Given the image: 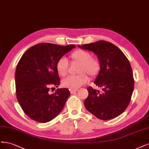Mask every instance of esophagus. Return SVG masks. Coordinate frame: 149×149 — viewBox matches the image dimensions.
Wrapping results in <instances>:
<instances>
[{
	"mask_svg": "<svg viewBox=\"0 0 149 149\" xmlns=\"http://www.w3.org/2000/svg\"><path fill=\"white\" fill-rule=\"evenodd\" d=\"M77 91H78L77 89H71L70 90V93H74L75 92H77Z\"/></svg>",
	"mask_w": 149,
	"mask_h": 149,
	"instance_id": "obj_1",
	"label": "esophagus"
}]
</instances>
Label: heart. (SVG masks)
Returning a JSON list of instances; mask_svg holds the SVG:
<instances>
[{"label": "heart", "mask_w": 149, "mask_h": 149, "mask_svg": "<svg viewBox=\"0 0 149 149\" xmlns=\"http://www.w3.org/2000/svg\"><path fill=\"white\" fill-rule=\"evenodd\" d=\"M72 61L79 64L78 73L74 76H69L62 81V85L70 89H77L80 87L88 81V77L85 74H88L91 78L97 76L100 70V62L98 59L92 57L90 52L78 49L70 54ZM56 69L59 75L65 76L68 73L69 62L65 57H61L57 62Z\"/></svg>", "instance_id": "b5f03b06"}]
</instances>
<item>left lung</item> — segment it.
<instances>
[{"label":"left lung","mask_w":149,"mask_h":149,"mask_svg":"<svg viewBox=\"0 0 149 149\" xmlns=\"http://www.w3.org/2000/svg\"><path fill=\"white\" fill-rule=\"evenodd\" d=\"M93 51L100 62L94 83L102 92L89 87L85 107L97 118L108 120L118 116L130 103L134 87L132 70L126 56L117 46L106 41L78 46Z\"/></svg>","instance_id":"1"}]
</instances>
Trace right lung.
I'll list each match as a JSON object with an SVG mask.
<instances>
[{
	"label": "right lung",
	"mask_w": 149,
	"mask_h": 149,
	"mask_svg": "<svg viewBox=\"0 0 149 149\" xmlns=\"http://www.w3.org/2000/svg\"><path fill=\"white\" fill-rule=\"evenodd\" d=\"M75 47L41 43L31 47L22 56L15 70L16 95L23 111L31 119L45 123L63 109L70 95L68 88H57L52 94L49 90L60 84L57 61Z\"/></svg>",
	"instance_id": "right-lung-1"
}]
</instances>
